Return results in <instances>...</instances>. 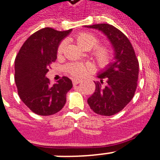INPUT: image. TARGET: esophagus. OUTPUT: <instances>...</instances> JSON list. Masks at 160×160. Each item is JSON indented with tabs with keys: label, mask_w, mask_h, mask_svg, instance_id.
Segmentation results:
<instances>
[{
	"label": "esophagus",
	"mask_w": 160,
	"mask_h": 160,
	"mask_svg": "<svg viewBox=\"0 0 160 160\" xmlns=\"http://www.w3.org/2000/svg\"><path fill=\"white\" fill-rule=\"evenodd\" d=\"M80 82H81V80H79V79H73V80H72V83H73L74 85L80 84Z\"/></svg>",
	"instance_id": "esophagus-1"
}]
</instances>
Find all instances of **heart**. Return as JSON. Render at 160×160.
Segmentation results:
<instances>
[{
	"instance_id": "1",
	"label": "heart",
	"mask_w": 160,
	"mask_h": 160,
	"mask_svg": "<svg viewBox=\"0 0 160 160\" xmlns=\"http://www.w3.org/2000/svg\"><path fill=\"white\" fill-rule=\"evenodd\" d=\"M76 41L78 45L84 50H90L98 42V38L94 35L89 33H79L76 37ZM65 47V41L59 44L58 48V55H61L64 52ZM93 54L97 63L102 67L109 64L112 59L111 52L104 46H96L93 49ZM66 70L71 76L74 77H81L91 71V67L89 65H85L83 63H71L67 65Z\"/></svg>"
}]
</instances>
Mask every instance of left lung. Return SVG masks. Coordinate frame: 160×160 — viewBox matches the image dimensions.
Instances as JSON below:
<instances>
[{
    "instance_id": "obj_1",
    "label": "left lung",
    "mask_w": 160,
    "mask_h": 160,
    "mask_svg": "<svg viewBox=\"0 0 160 160\" xmlns=\"http://www.w3.org/2000/svg\"><path fill=\"white\" fill-rule=\"evenodd\" d=\"M104 33L114 49V61L98 75L95 91L88 98L95 113L112 116L124 108L134 97L139 76V62L132 43L122 32L108 24L85 25ZM106 84L102 85L103 79Z\"/></svg>"
}]
</instances>
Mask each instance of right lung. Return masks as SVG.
<instances>
[{"mask_svg":"<svg viewBox=\"0 0 160 160\" xmlns=\"http://www.w3.org/2000/svg\"><path fill=\"white\" fill-rule=\"evenodd\" d=\"M72 29L44 28L31 35L19 49L15 61V81L20 99L32 112L49 116L62 109L72 82L63 76L51 84L46 74L57 59L60 42Z\"/></svg>","mask_w":160,"mask_h":160,"instance_id":"obj_1","label":"right lung"}]
</instances>
